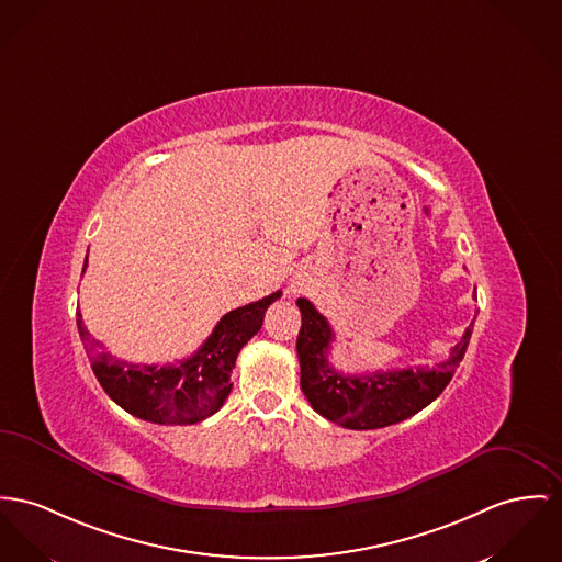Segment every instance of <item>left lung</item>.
I'll return each instance as SVG.
<instances>
[{
    "label": "left lung",
    "mask_w": 562,
    "mask_h": 562,
    "mask_svg": "<svg viewBox=\"0 0 562 562\" xmlns=\"http://www.w3.org/2000/svg\"><path fill=\"white\" fill-rule=\"evenodd\" d=\"M296 304L302 315L296 340L300 387L315 412L351 430L398 424L428 407L451 381L473 333L471 324L448 360L432 369L342 374L328 362L330 342L335 340L328 319L306 299L296 300Z\"/></svg>",
    "instance_id": "1"
}]
</instances>
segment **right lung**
Listing matches in <instances>:
<instances>
[{"mask_svg": "<svg viewBox=\"0 0 562 562\" xmlns=\"http://www.w3.org/2000/svg\"><path fill=\"white\" fill-rule=\"evenodd\" d=\"M85 268L87 258L82 272ZM277 299H281V292L225 313L213 335L177 367L116 360L111 353L98 351L80 311H76V326L93 373L121 409L153 424H195L222 409L232 390L229 374L236 356L249 338L260 333L263 313Z\"/></svg>", "mask_w": 562, "mask_h": 562, "instance_id": "right-lung-1", "label": "right lung"}]
</instances>
